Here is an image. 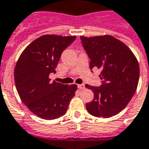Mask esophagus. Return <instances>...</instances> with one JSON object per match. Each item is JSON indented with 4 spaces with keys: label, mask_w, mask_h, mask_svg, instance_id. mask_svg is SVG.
<instances>
[{
    "label": "esophagus",
    "mask_w": 149,
    "mask_h": 149,
    "mask_svg": "<svg viewBox=\"0 0 149 149\" xmlns=\"http://www.w3.org/2000/svg\"><path fill=\"white\" fill-rule=\"evenodd\" d=\"M78 88L80 89H84L85 88V85L84 84H81V85H78Z\"/></svg>",
    "instance_id": "34e87169"
}]
</instances>
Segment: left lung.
<instances>
[{"mask_svg":"<svg viewBox=\"0 0 149 149\" xmlns=\"http://www.w3.org/2000/svg\"><path fill=\"white\" fill-rule=\"evenodd\" d=\"M88 53L90 69H101L103 80L100 87L85 85L94 94L86 110L95 117L110 118L129 103L137 89L140 67L136 56L125 43L111 35L81 36Z\"/></svg>","mask_w":149,"mask_h":149,"instance_id":"1","label":"left lung"}]
</instances>
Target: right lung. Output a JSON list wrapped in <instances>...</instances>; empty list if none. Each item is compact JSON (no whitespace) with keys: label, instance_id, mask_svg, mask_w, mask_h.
<instances>
[{"label":"right lung","instance_id":"obj_1","mask_svg":"<svg viewBox=\"0 0 149 149\" xmlns=\"http://www.w3.org/2000/svg\"><path fill=\"white\" fill-rule=\"evenodd\" d=\"M76 36L45 35L24 49L14 68L17 91L26 107L43 119H55L66 114L77 85L51 81L61 53Z\"/></svg>","mask_w":149,"mask_h":149}]
</instances>
